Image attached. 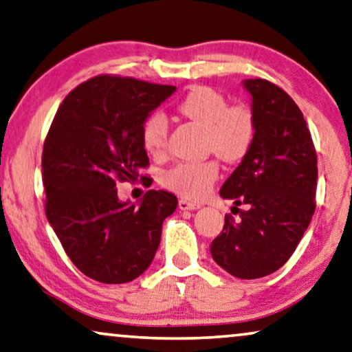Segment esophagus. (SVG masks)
I'll return each mask as SVG.
<instances>
[{
    "mask_svg": "<svg viewBox=\"0 0 352 352\" xmlns=\"http://www.w3.org/2000/svg\"><path fill=\"white\" fill-rule=\"evenodd\" d=\"M199 207H201L199 204L190 202V201H186V199H180V201H178V208L180 210H196Z\"/></svg>",
    "mask_w": 352,
    "mask_h": 352,
    "instance_id": "34e87169",
    "label": "esophagus"
}]
</instances>
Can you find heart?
<instances>
[{
  "label": "heart",
  "mask_w": 352,
  "mask_h": 352,
  "mask_svg": "<svg viewBox=\"0 0 352 352\" xmlns=\"http://www.w3.org/2000/svg\"><path fill=\"white\" fill-rule=\"evenodd\" d=\"M177 112L204 128V146L226 162L243 160L256 138L254 112L248 104H228L224 94L210 87H194L177 104ZM140 140L146 153L161 158L169 144V124L162 112L144 120ZM219 175L217 160L180 161L162 174V185L183 197L202 199Z\"/></svg>",
  "instance_id": "heart-1"
}]
</instances>
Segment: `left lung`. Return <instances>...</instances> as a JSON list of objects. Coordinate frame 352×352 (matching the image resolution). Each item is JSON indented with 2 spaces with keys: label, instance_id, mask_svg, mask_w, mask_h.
Returning a JSON list of instances; mask_svg holds the SVG:
<instances>
[{
  "label": "left lung",
  "instance_id": "obj_1",
  "mask_svg": "<svg viewBox=\"0 0 352 352\" xmlns=\"http://www.w3.org/2000/svg\"><path fill=\"white\" fill-rule=\"evenodd\" d=\"M245 88L253 96L256 138L219 194L248 208L232 207L239 218L224 217L210 253L228 274L254 280L285 265L310 224L318 158L302 110L289 94L265 78H248Z\"/></svg>",
  "mask_w": 352,
  "mask_h": 352
}]
</instances>
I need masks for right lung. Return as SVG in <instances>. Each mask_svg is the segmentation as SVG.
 Listing matches in <instances>:
<instances>
[{"label": "right lung", "instance_id": "add662e5", "mask_svg": "<svg viewBox=\"0 0 352 352\" xmlns=\"http://www.w3.org/2000/svg\"><path fill=\"white\" fill-rule=\"evenodd\" d=\"M175 87L133 77L96 76L63 99L42 150L45 214L83 275L106 285L148 269L162 221L177 197L150 190L139 207L120 202L117 183L148 182L140 140L144 120Z\"/></svg>", "mask_w": 352, "mask_h": 352}]
</instances>
